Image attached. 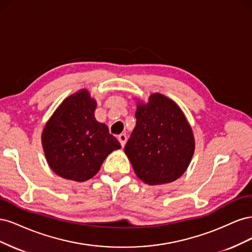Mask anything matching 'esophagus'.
Here are the masks:
<instances>
[{
    "mask_svg": "<svg viewBox=\"0 0 252 252\" xmlns=\"http://www.w3.org/2000/svg\"><path fill=\"white\" fill-rule=\"evenodd\" d=\"M118 139H119V141H120V143H121V146L124 147L126 142H127V136H126V134H125V133H121V134L119 135Z\"/></svg>",
    "mask_w": 252,
    "mask_h": 252,
    "instance_id": "esophagus-1",
    "label": "esophagus"
}]
</instances>
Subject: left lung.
Returning a JSON list of instances; mask_svg holds the SVG:
<instances>
[{"label": "left lung", "mask_w": 252, "mask_h": 252, "mask_svg": "<svg viewBox=\"0 0 252 252\" xmlns=\"http://www.w3.org/2000/svg\"><path fill=\"white\" fill-rule=\"evenodd\" d=\"M136 125L125 145L138 178L149 185L178 180L194 151L191 127L179 106L163 94L150 95L135 112Z\"/></svg>", "instance_id": "8db88e82"}]
</instances>
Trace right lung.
Masks as SVG:
<instances>
[{"mask_svg": "<svg viewBox=\"0 0 252 252\" xmlns=\"http://www.w3.org/2000/svg\"><path fill=\"white\" fill-rule=\"evenodd\" d=\"M96 103L87 90L68 96L42 134L50 168L67 180L84 182L95 175L111 151L121 148L108 127L94 118Z\"/></svg>", "mask_w": 252, "mask_h": 252, "instance_id": "obj_1", "label": "right lung"}]
</instances>
